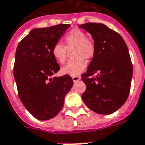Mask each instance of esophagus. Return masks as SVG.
I'll return each instance as SVG.
<instances>
[{
  "label": "esophagus",
  "mask_w": 145,
  "mask_h": 145,
  "mask_svg": "<svg viewBox=\"0 0 145 145\" xmlns=\"http://www.w3.org/2000/svg\"><path fill=\"white\" fill-rule=\"evenodd\" d=\"M72 80L74 82H77L79 80H81V77H79V76H72Z\"/></svg>",
  "instance_id": "1"
}]
</instances>
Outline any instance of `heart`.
Returning <instances> with one entry per match:
<instances>
[{
	"mask_svg": "<svg viewBox=\"0 0 145 145\" xmlns=\"http://www.w3.org/2000/svg\"><path fill=\"white\" fill-rule=\"evenodd\" d=\"M65 46L56 43L51 52L59 63H64L67 60V49H74L73 55L76 58L71 60L61 68L65 74L77 76L80 74L87 67V62L84 57L91 59L95 54V46L91 40L87 37L86 34L79 29H73L64 37Z\"/></svg>",
	"mask_w": 145,
	"mask_h": 145,
	"instance_id": "b5f03b06",
	"label": "heart"
}]
</instances>
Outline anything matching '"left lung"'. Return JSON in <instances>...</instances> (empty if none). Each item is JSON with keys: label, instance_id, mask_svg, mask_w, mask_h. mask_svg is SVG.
I'll return each instance as SVG.
<instances>
[{"label": "left lung", "instance_id": "left-lung-1", "mask_svg": "<svg viewBox=\"0 0 145 145\" xmlns=\"http://www.w3.org/2000/svg\"><path fill=\"white\" fill-rule=\"evenodd\" d=\"M79 27L91 34L95 46L91 61L81 75L86 85L82 100L94 112L110 114L129 95L133 67L128 49L121 36L103 24L87 23Z\"/></svg>", "mask_w": 145, "mask_h": 145}]
</instances>
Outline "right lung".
Returning <instances> with one entry per match:
<instances>
[{"mask_svg": "<svg viewBox=\"0 0 145 145\" xmlns=\"http://www.w3.org/2000/svg\"><path fill=\"white\" fill-rule=\"evenodd\" d=\"M70 27L61 24L34 28L17 47L14 77L18 95L27 110L40 121L53 118L61 111L74 84L68 74L54 77L60 66L51 52Z\"/></svg>", "mask_w": 145, "mask_h": 145, "instance_id": "1", "label": "right lung"}]
</instances>
